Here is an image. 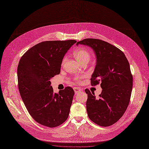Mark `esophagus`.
<instances>
[{"mask_svg":"<svg viewBox=\"0 0 149 149\" xmlns=\"http://www.w3.org/2000/svg\"><path fill=\"white\" fill-rule=\"evenodd\" d=\"M74 91H75V94H77V93H78L81 91V89H80L79 88H77V87H74Z\"/></svg>","mask_w":149,"mask_h":149,"instance_id":"esophagus-1","label":"esophagus"}]
</instances>
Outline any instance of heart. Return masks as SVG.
<instances>
[{"instance_id": "1", "label": "heart", "mask_w": 149, "mask_h": 149, "mask_svg": "<svg viewBox=\"0 0 149 149\" xmlns=\"http://www.w3.org/2000/svg\"><path fill=\"white\" fill-rule=\"evenodd\" d=\"M73 55L75 58L76 60L81 63L86 62H88L90 61V57H91L89 52L85 47H79L76 49L73 52ZM66 57H64L62 62V65H63V63L66 61ZM81 78H82L81 77L77 76V77H75L74 78V79L76 83H79L81 82Z\"/></svg>"}]
</instances>
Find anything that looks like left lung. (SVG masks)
<instances>
[{
	"label": "left lung",
	"instance_id": "8db88e82",
	"mask_svg": "<svg viewBox=\"0 0 149 149\" xmlns=\"http://www.w3.org/2000/svg\"><path fill=\"white\" fill-rule=\"evenodd\" d=\"M78 44L90 46L96 53L97 62L91 84L100 83L102 88L98 99L94 93L85 90L88 118L100 126H111L123 116L130 101L133 78L130 63L123 51L103 40L86 38Z\"/></svg>",
	"mask_w": 149,
	"mask_h": 149
}]
</instances>
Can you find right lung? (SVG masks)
Here are the masks:
<instances>
[{
    "mask_svg": "<svg viewBox=\"0 0 149 149\" xmlns=\"http://www.w3.org/2000/svg\"><path fill=\"white\" fill-rule=\"evenodd\" d=\"M76 40L45 41L26 51L17 68L18 89L31 117L50 128L63 124L68 117L74 91L70 87L54 93L50 78L58 75L65 53Z\"/></svg>",
    "mask_w": 149,
    "mask_h": 149,
    "instance_id": "add662e5",
    "label": "right lung"
}]
</instances>
